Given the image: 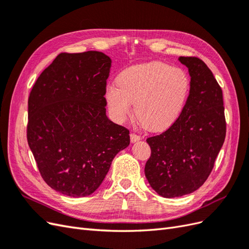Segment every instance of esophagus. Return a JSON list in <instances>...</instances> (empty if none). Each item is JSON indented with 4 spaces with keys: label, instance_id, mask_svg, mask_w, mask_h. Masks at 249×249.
Instances as JSON below:
<instances>
[{
    "label": "esophagus",
    "instance_id": "34e87169",
    "mask_svg": "<svg viewBox=\"0 0 249 249\" xmlns=\"http://www.w3.org/2000/svg\"><path fill=\"white\" fill-rule=\"evenodd\" d=\"M131 142L132 143H135V142H137V141H139L140 139H141V137L139 136V135H137V134H135V133H131Z\"/></svg>",
    "mask_w": 249,
    "mask_h": 249
}]
</instances>
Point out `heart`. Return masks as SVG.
Segmentation results:
<instances>
[{"mask_svg":"<svg viewBox=\"0 0 249 249\" xmlns=\"http://www.w3.org/2000/svg\"><path fill=\"white\" fill-rule=\"evenodd\" d=\"M117 86L105 92L107 105L119 122L132 113L149 131L169 127L182 113L190 91V79L180 67L152 62L127 67L118 74Z\"/></svg>","mask_w":249,"mask_h":249,"instance_id":"1","label":"heart"}]
</instances>
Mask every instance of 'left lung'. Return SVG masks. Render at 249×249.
<instances>
[{
    "mask_svg": "<svg viewBox=\"0 0 249 249\" xmlns=\"http://www.w3.org/2000/svg\"><path fill=\"white\" fill-rule=\"evenodd\" d=\"M189 70L190 92L178 118L168 129L148 137L145 177L163 197L173 198L197 190L209 178L225 139L221 87L197 57H179Z\"/></svg>",
    "mask_w": 249,
    "mask_h": 249,
    "instance_id": "8db88e82",
    "label": "left lung"
}]
</instances>
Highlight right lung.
<instances>
[{"mask_svg":"<svg viewBox=\"0 0 249 249\" xmlns=\"http://www.w3.org/2000/svg\"><path fill=\"white\" fill-rule=\"evenodd\" d=\"M110 66L101 52L61 53L29 95L28 144L44 182L67 196L93 193L130 144V131L106 115Z\"/></svg>","mask_w":249,"mask_h":249,"instance_id":"obj_1","label":"right lung"}]
</instances>
